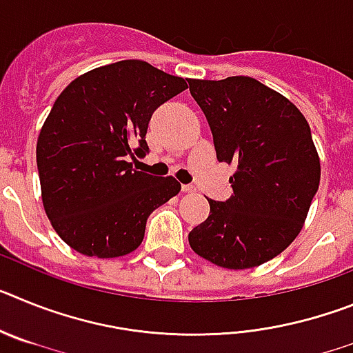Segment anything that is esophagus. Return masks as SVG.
<instances>
[{
    "label": "esophagus",
    "mask_w": 353,
    "mask_h": 353,
    "mask_svg": "<svg viewBox=\"0 0 353 353\" xmlns=\"http://www.w3.org/2000/svg\"><path fill=\"white\" fill-rule=\"evenodd\" d=\"M182 191L183 192H196V187L194 185H189V183H185V185H182Z\"/></svg>",
    "instance_id": "obj_1"
}]
</instances>
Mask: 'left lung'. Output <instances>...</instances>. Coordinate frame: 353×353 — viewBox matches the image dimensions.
I'll list each match as a JSON object with an SVG mask.
<instances>
[{
    "instance_id": "left-lung-1",
    "label": "left lung",
    "mask_w": 353,
    "mask_h": 353,
    "mask_svg": "<svg viewBox=\"0 0 353 353\" xmlns=\"http://www.w3.org/2000/svg\"><path fill=\"white\" fill-rule=\"evenodd\" d=\"M219 162H235L232 198L208 199L207 221L189 233L192 251L224 269L276 258L301 233L320 185V157L297 105L248 76L191 79Z\"/></svg>"
}]
</instances>
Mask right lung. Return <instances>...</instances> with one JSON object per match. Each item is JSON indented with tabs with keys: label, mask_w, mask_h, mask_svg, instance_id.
<instances>
[{
	"label": "right lung",
	"mask_w": 353,
	"mask_h": 353,
	"mask_svg": "<svg viewBox=\"0 0 353 353\" xmlns=\"http://www.w3.org/2000/svg\"><path fill=\"white\" fill-rule=\"evenodd\" d=\"M187 88L141 60L76 77L60 93L37 141L43 210L65 244L81 254L118 258L138 249L148 215L180 192L173 176L132 170L148 154L155 109Z\"/></svg>",
	"instance_id": "add662e5"
}]
</instances>
